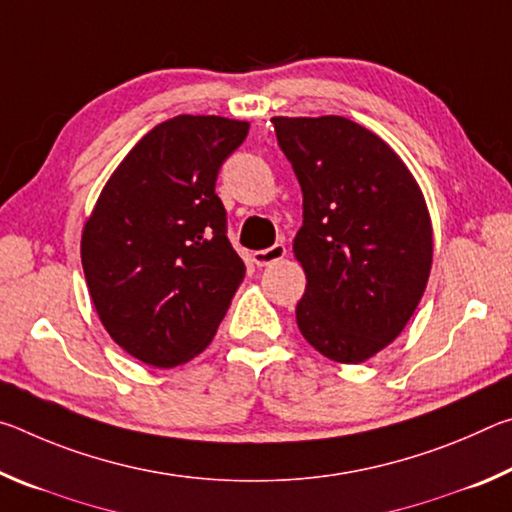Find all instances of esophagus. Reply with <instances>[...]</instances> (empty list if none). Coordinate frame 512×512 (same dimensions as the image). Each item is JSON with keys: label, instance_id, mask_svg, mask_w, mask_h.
I'll return each mask as SVG.
<instances>
[{"label": "esophagus", "instance_id": "34e87169", "mask_svg": "<svg viewBox=\"0 0 512 512\" xmlns=\"http://www.w3.org/2000/svg\"><path fill=\"white\" fill-rule=\"evenodd\" d=\"M287 255V248L284 244H273L271 248H264V250H255L253 253V262L257 266H268V264H275L280 262V259Z\"/></svg>", "mask_w": 512, "mask_h": 512}]
</instances>
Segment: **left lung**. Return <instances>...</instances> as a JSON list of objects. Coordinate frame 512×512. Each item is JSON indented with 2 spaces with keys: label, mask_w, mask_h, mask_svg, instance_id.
Instances as JSON below:
<instances>
[{
  "label": "left lung",
  "mask_w": 512,
  "mask_h": 512,
  "mask_svg": "<svg viewBox=\"0 0 512 512\" xmlns=\"http://www.w3.org/2000/svg\"><path fill=\"white\" fill-rule=\"evenodd\" d=\"M271 121L302 189L298 327L323 357L361 363L400 336L427 287V203L400 155L368 128L336 115Z\"/></svg>",
  "instance_id": "obj_1"
}]
</instances>
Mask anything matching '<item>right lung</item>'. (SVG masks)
I'll return each mask as SVG.
<instances>
[{
  "instance_id": "right-lung-1",
  "label": "right lung",
  "mask_w": 512,
  "mask_h": 512,
  "mask_svg": "<svg viewBox=\"0 0 512 512\" xmlns=\"http://www.w3.org/2000/svg\"><path fill=\"white\" fill-rule=\"evenodd\" d=\"M248 121L178 115L137 142L83 228L90 298L119 348L155 368L201 354L244 280L216 196Z\"/></svg>"
}]
</instances>
